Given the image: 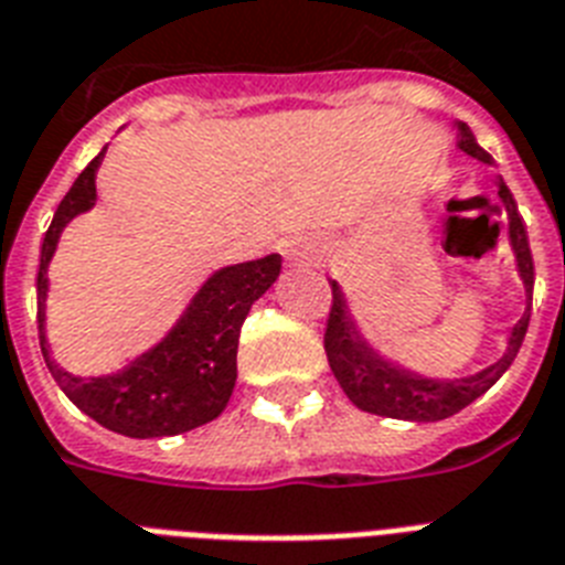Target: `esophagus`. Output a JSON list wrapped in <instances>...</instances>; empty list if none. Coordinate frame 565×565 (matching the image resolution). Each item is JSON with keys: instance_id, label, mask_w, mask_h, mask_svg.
Segmentation results:
<instances>
[{"instance_id": "esophagus-1", "label": "esophagus", "mask_w": 565, "mask_h": 565, "mask_svg": "<svg viewBox=\"0 0 565 565\" xmlns=\"http://www.w3.org/2000/svg\"><path fill=\"white\" fill-rule=\"evenodd\" d=\"M284 255L290 257V260H301V257H305V248H301V246H296V243H292V246H287V248H284Z\"/></svg>"}]
</instances>
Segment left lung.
Masks as SVG:
<instances>
[{
	"label": "left lung",
	"instance_id": "obj_1",
	"mask_svg": "<svg viewBox=\"0 0 565 565\" xmlns=\"http://www.w3.org/2000/svg\"><path fill=\"white\" fill-rule=\"evenodd\" d=\"M460 140L457 146L466 154H472L478 161L490 163L492 158L483 152L475 135L466 126H457ZM499 195L504 207H508V234L510 246L516 252V266L522 275L527 292V308L522 313L513 331L508 337V352L501 354L499 361L487 366V370L475 372L469 377H451V381H439V377H422L411 370H402L398 363H390L386 358L372 349L354 328L349 310H345L343 290L340 284L331 281V313H328L326 326V354L331 363V372L343 386V393L358 404L361 411L375 413V416H386V419H407V422H439L455 416L463 407L481 398L504 372L510 370V363L516 361L522 340H525L527 322H531V296H534V257H531V246H527V231L522 225V216L516 211V199L508 190L504 181H499Z\"/></svg>",
	"mask_w": 565,
	"mask_h": 565
}]
</instances>
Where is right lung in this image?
Masks as SVG:
<instances>
[{"label":"right lung","instance_id":"right-lung-1","mask_svg":"<svg viewBox=\"0 0 565 565\" xmlns=\"http://www.w3.org/2000/svg\"><path fill=\"white\" fill-rule=\"evenodd\" d=\"M105 149L93 158L61 199L43 246L38 269V328L40 352L66 398L96 419L102 428L122 437H175L213 422L225 411L237 381L239 328L248 310L281 273V255H266L248 264L225 266L195 292L188 310L161 343L131 361L126 370L102 377L70 375L52 361L46 345L49 260L70 220L96 204V170Z\"/></svg>","mask_w":565,"mask_h":565}]
</instances>
